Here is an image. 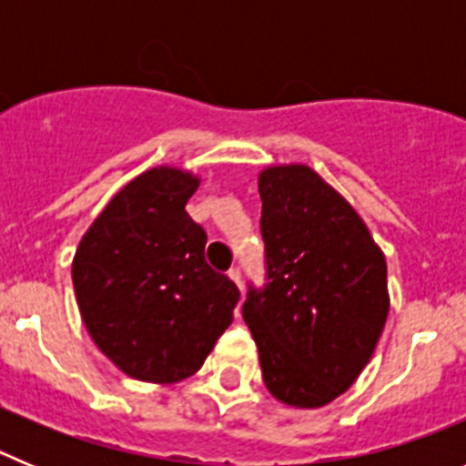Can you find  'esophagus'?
<instances>
[{"label": "esophagus", "instance_id": "obj_1", "mask_svg": "<svg viewBox=\"0 0 466 466\" xmlns=\"http://www.w3.org/2000/svg\"><path fill=\"white\" fill-rule=\"evenodd\" d=\"M228 278L238 284V289H242V275H240V268H230V270H228Z\"/></svg>", "mask_w": 466, "mask_h": 466}]
</instances>
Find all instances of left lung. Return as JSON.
<instances>
[{
  "label": "left lung",
  "instance_id": "1",
  "mask_svg": "<svg viewBox=\"0 0 466 466\" xmlns=\"http://www.w3.org/2000/svg\"><path fill=\"white\" fill-rule=\"evenodd\" d=\"M266 282H247L242 317L275 399L319 409L371 360L385 327V257L360 214L306 166L258 177Z\"/></svg>",
  "mask_w": 466,
  "mask_h": 466
}]
</instances>
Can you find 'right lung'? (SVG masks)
<instances>
[{
    "label": "right lung",
    "instance_id": "add662e5",
    "mask_svg": "<svg viewBox=\"0 0 466 466\" xmlns=\"http://www.w3.org/2000/svg\"><path fill=\"white\" fill-rule=\"evenodd\" d=\"M198 179L144 172L81 240L74 291L95 345L130 378L177 382L203 366L233 319L236 282L205 261L208 233L187 214Z\"/></svg>",
    "mask_w": 466,
    "mask_h": 466
}]
</instances>
